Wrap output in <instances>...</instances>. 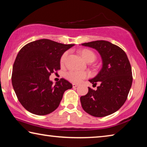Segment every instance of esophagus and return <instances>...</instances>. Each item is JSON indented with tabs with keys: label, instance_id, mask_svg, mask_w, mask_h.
Listing matches in <instances>:
<instances>
[{
	"label": "esophagus",
	"instance_id": "1",
	"mask_svg": "<svg viewBox=\"0 0 147 147\" xmlns=\"http://www.w3.org/2000/svg\"><path fill=\"white\" fill-rule=\"evenodd\" d=\"M78 84H73V88H76V87L77 86H78Z\"/></svg>",
	"mask_w": 147,
	"mask_h": 147
}]
</instances>
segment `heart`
Returning a JSON list of instances; mask_svg holds the SVG:
<instances>
[{
	"instance_id": "heart-1",
	"label": "heart",
	"mask_w": 147,
	"mask_h": 147,
	"mask_svg": "<svg viewBox=\"0 0 147 147\" xmlns=\"http://www.w3.org/2000/svg\"><path fill=\"white\" fill-rule=\"evenodd\" d=\"M69 53L65 52L63 54L60 59L61 64H63L65 62L67 58ZM80 54L84 59L87 62H92L96 58V56L93 51H90L88 49H84L80 51ZM66 77L69 80H70L72 82L74 83H79L88 77V74L85 72L82 71H71L68 72L66 74Z\"/></svg>"
}]
</instances>
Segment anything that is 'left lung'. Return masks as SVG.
<instances>
[{
  "label": "left lung",
  "instance_id": "1",
  "mask_svg": "<svg viewBox=\"0 0 147 147\" xmlns=\"http://www.w3.org/2000/svg\"><path fill=\"white\" fill-rule=\"evenodd\" d=\"M82 45L96 49L102 59V68L89 82L96 90L89 88L82 96L84 110L92 116L102 117L112 114L125 102L132 84L131 67L127 55L120 47L110 42L98 40L82 43Z\"/></svg>",
  "mask_w": 147,
  "mask_h": 147
}]
</instances>
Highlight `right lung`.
Wrapping results in <instances>:
<instances>
[{
	"mask_svg": "<svg viewBox=\"0 0 147 147\" xmlns=\"http://www.w3.org/2000/svg\"><path fill=\"white\" fill-rule=\"evenodd\" d=\"M74 45L42 39L20 50L13 65L11 82L27 111L38 115L52 113L59 106L65 91L73 88L64 78L53 84L49 76L60 69L61 56Z\"/></svg>",
	"mask_w": 147,
	"mask_h": 147,
	"instance_id": "obj_1",
	"label": "right lung"
}]
</instances>
